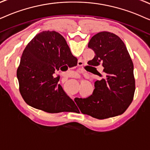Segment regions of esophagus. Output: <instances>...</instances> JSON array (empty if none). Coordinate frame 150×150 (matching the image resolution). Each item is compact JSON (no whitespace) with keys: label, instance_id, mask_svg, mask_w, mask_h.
<instances>
[{"label":"esophagus","instance_id":"obj_1","mask_svg":"<svg viewBox=\"0 0 150 150\" xmlns=\"http://www.w3.org/2000/svg\"><path fill=\"white\" fill-rule=\"evenodd\" d=\"M77 65H78L79 66H81L83 65V64L81 63V62H78V64H77Z\"/></svg>","mask_w":150,"mask_h":150}]
</instances>
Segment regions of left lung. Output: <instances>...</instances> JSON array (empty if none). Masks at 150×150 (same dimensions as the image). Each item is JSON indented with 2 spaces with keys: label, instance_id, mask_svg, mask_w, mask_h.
Instances as JSON below:
<instances>
[{
  "label": "left lung",
  "instance_id": "left-lung-1",
  "mask_svg": "<svg viewBox=\"0 0 150 150\" xmlns=\"http://www.w3.org/2000/svg\"><path fill=\"white\" fill-rule=\"evenodd\" d=\"M88 47L95 52L88 63L103 66L105 77L95 82L91 96L75 98V102L81 113L100 120L122 114L135 92L134 64L125 44L115 34L101 32L91 39Z\"/></svg>",
  "mask_w": 150,
  "mask_h": 150
}]
</instances>
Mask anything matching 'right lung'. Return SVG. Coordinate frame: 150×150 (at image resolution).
<instances>
[{"label":"right lung","instance_id":"1","mask_svg":"<svg viewBox=\"0 0 150 150\" xmlns=\"http://www.w3.org/2000/svg\"><path fill=\"white\" fill-rule=\"evenodd\" d=\"M65 39L55 31H43L23 52L16 76L25 102L35 109L54 113L77 109L60 84L56 71L76 61Z\"/></svg>","mask_w":150,"mask_h":150}]
</instances>
